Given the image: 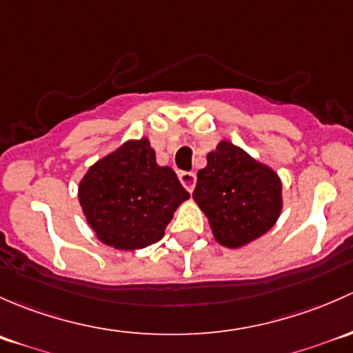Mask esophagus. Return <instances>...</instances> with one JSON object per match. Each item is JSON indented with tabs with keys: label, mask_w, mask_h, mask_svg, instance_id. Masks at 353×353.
Masks as SVG:
<instances>
[{
	"label": "esophagus",
	"mask_w": 353,
	"mask_h": 353,
	"mask_svg": "<svg viewBox=\"0 0 353 353\" xmlns=\"http://www.w3.org/2000/svg\"><path fill=\"white\" fill-rule=\"evenodd\" d=\"M178 178H180L181 185H183L188 192L194 190L195 181H197V176H195L194 172H180L178 173Z\"/></svg>",
	"instance_id": "1"
}]
</instances>
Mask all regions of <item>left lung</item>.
Instances as JSON below:
<instances>
[{
	"instance_id": "left-lung-1",
	"label": "left lung",
	"mask_w": 353,
	"mask_h": 353,
	"mask_svg": "<svg viewBox=\"0 0 353 353\" xmlns=\"http://www.w3.org/2000/svg\"><path fill=\"white\" fill-rule=\"evenodd\" d=\"M203 210L214 238L239 248L265 234L282 210V183L274 170L230 141H221L199 170L192 194Z\"/></svg>"
}]
</instances>
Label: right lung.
<instances>
[{
  "label": "right lung",
  "instance_id": "right-lung-1",
  "mask_svg": "<svg viewBox=\"0 0 353 353\" xmlns=\"http://www.w3.org/2000/svg\"><path fill=\"white\" fill-rule=\"evenodd\" d=\"M78 195L97 238L117 250L159 241L176 207L190 197L176 173L156 163L148 139L129 141L97 161Z\"/></svg>",
  "mask_w": 353,
  "mask_h": 353
}]
</instances>
